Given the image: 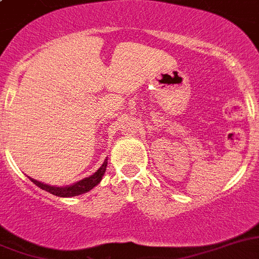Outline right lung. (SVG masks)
I'll return each instance as SVG.
<instances>
[{"label": "right lung", "mask_w": 259, "mask_h": 259, "mask_svg": "<svg viewBox=\"0 0 259 259\" xmlns=\"http://www.w3.org/2000/svg\"><path fill=\"white\" fill-rule=\"evenodd\" d=\"M106 167H107V158L104 160V162L102 164V166L95 171L93 176L88 177V178L82 179V181L74 183V185L68 186V187H53V186L45 185V183H41V182L36 181V179H32L34 185L38 186L39 188L48 191V192L53 193L55 196L60 197H71V196H77V195H81V193H85L88 191H90L92 188H94L95 186L102 181V177L106 173Z\"/></svg>", "instance_id": "right-lung-1"}]
</instances>
